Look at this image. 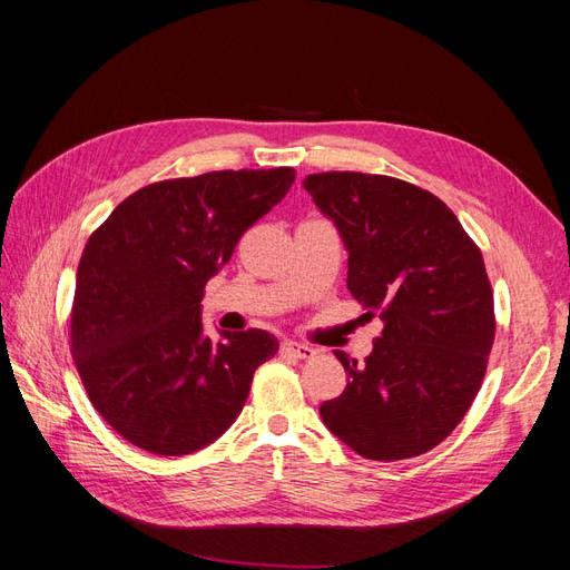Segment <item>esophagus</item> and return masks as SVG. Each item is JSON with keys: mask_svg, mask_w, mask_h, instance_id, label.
<instances>
[{"mask_svg": "<svg viewBox=\"0 0 570 570\" xmlns=\"http://www.w3.org/2000/svg\"><path fill=\"white\" fill-rule=\"evenodd\" d=\"M283 352L289 354V356H295V358H312L316 354L314 347H308V344H302V342H295V340H285Z\"/></svg>", "mask_w": 570, "mask_h": 570, "instance_id": "1", "label": "esophagus"}]
</instances>
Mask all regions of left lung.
<instances>
[{
	"mask_svg": "<svg viewBox=\"0 0 570 570\" xmlns=\"http://www.w3.org/2000/svg\"><path fill=\"white\" fill-rule=\"evenodd\" d=\"M302 185L342 237L364 318L383 321L361 364L335 350L347 387L321 419L364 459L425 454L465 416L488 368L494 299L482 254L450 206L411 183L331 170Z\"/></svg>",
	"mask_w": 570,
	"mask_h": 570,
	"instance_id": "obj_1",
	"label": "left lung"
}]
</instances>
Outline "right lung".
<instances>
[{"mask_svg": "<svg viewBox=\"0 0 570 570\" xmlns=\"http://www.w3.org/2000/svg\"><path fill=\"white\" fill-rule=\"evenodd\" d=\"M295 183V168L214 170L154 183L90 235L76 273L71 352L92 406L159 456L204 450L235 423L266 331L204 333V285Z\"/></svg>", "mask_w": 570, "mask_h": 570, "instance_id": "obj_1", "label": "right lung"}]
</instances>
